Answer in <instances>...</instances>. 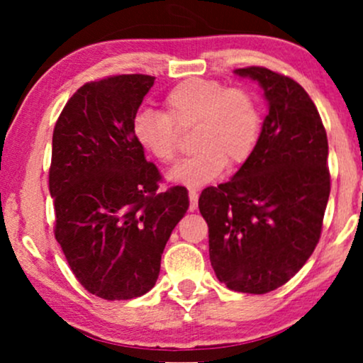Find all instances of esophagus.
<instances>
[{
  "mask_svg": "<svg viewBox=\"0 0 363 363\" xmlns=\"http://www.w3.org/2000/svg\"><path fill=\"white\" fill-rule=\"evenodd\" d=\"M189 197H190V206H189L190 212H195V211H197V207H199V194H197V190H190L189 191Z\"/></svg>",
  "mask_w": 363,
  "mask_h": 363,
  "instance_id": "34e87169",
  "label": "esophagus"
}]
</instances>
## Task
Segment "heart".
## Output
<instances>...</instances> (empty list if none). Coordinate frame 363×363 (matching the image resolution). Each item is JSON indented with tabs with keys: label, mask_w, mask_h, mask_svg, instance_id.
Instances as JSON below:
<instances>
[{
	"label": "heart",
	"mask_w": 363,
	"mask_h": 363,
	"mask_svg": "<svg viewBox=\"0 0 363 363\" xmlns=\"http://www.w3.org/2000/svg\"><path fill=\"white\" fill-rule=\"evenodd\" d=\"M195 149L169 173L173 182L199 186L225 168H238L253 155L262 130L257 98L246 88H228L212 79L191 78L164 95V112L144 108L132 121V134L147 155L173 163L180 151V130H190Z\"/></svg>",
	"instance_id": "1"
}]
</instances>
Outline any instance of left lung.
<instances>
[{"mask_svg":"<svg viewBox=\"0 0 363 363\" xmlns=\"http://www.w3.org/2000/svg\"><path fill=\"white\" fill-rule=\"evenodd\" d=\"M258 81L268 115L253 155L229 182L199 199L217 279L267 294L304 267L319 238L331 180L321 117L297 81L262 66L236 69Z\"/></svg>","mask_w":363,"mask_h":363,"instance_id":"8db88e82","label":"left lung"}]
</instances>
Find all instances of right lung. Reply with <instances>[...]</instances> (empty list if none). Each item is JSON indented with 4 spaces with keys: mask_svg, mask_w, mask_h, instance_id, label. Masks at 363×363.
Listing matches in <instances>:
<instances>
[{
    "mask_svg": "<svg viewBox=\"0 0 363 363\" xmlns=\"http://www.w3.org/2000/svg\"><path fill=\"white\" fill-rule=\"evenodd\" d=\"M155 79L89 81L54 127V236L78 282L105 301L134 299L155 287L166 241L189 208L185 186L157 190L161 174L132 134Z\"/></svg>",
    "mask_w": 363,
    "mask_h": 363,
    "instance_id": "add662e5",
    "label": "right lung"
}]
</instances>
